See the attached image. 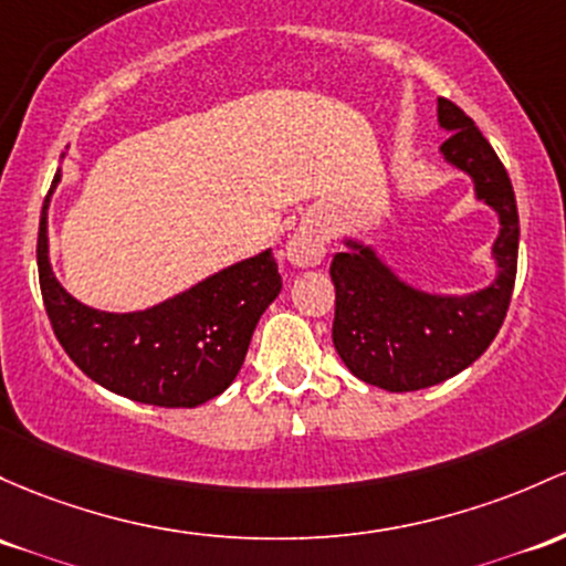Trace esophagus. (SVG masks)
Listing matches in <instances>:
<instances>
[{
    "label": "esophagus",
    "mask_w": 566,
    "mask_h": 566,
    "mask_svg": "<svg viewBox=\"0 0 566 566\" xmlns=\"http://www.w3.org/2000/svg\"><path fill=\"white\" fill-rule=\"evenodd\" d=\"M284 258L295 265V269H314L325 258V235L316 226H301L290 235L287 247H284Z\"/></svg>",
    "instance_id": "obj_1"
}]
</instances>
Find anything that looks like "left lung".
<instances>
[{
  "label": "left lung",
  "mask_w": 566,
  "mask_h": 566,
  "mask_svg": "<svg viewBox=\"0 0 566 566\" xmlns=\"http://www.w3.org/2000/svg\"><path fill=\"white\" fill-rule=\"evenodd\" d=\"M438 123L451 132L440 153L470 174L478 201L500 217L492 254L496 279L470 295H432L402 282L374 247H349L331 263L335 284L333 344L346 368L387 392L434 387L473 365L505 322L518 265V209L511 177L486 136L449 98H438Z\"/></svg>",
  "instance_id": "left-lung-1"
}]
</instances>
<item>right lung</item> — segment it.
Returning a JSON list of instances; mask_svg holds the SVG:
<instances>
[{"label": "right lung", "instance_id": "right-lung-1", "mask_svg": "<svg viewBox=\"0 0 566 566\" xmlns=\"http://www.w3.org/2000/svg\"><path fill=\"white\" fill-rule=\"evenodd\" d=\"M59 179L61 171L53 188ZM36 269L48 319L72 363L109 392L160 408H196L226 392L244 365L258 319L282 290L276 260L265 250L145 312H98L55 279L48 260V198Z\"/></svg>", "mask_w": 566, "mask_h": 566}]
</instances>
